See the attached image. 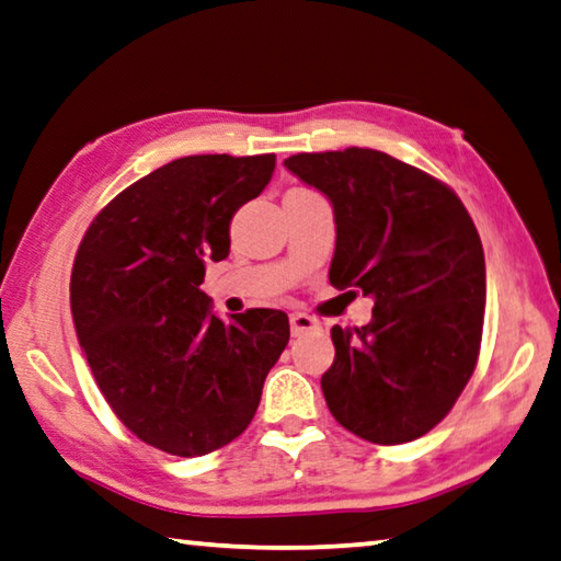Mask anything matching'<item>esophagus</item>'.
Segmentation results:
<instances>
[{
  "mask_svg": "<svg viewBox=\"0 0 561 561\" xmlns=\"http://www.w3.org/2000/svg\"><path fill=\"white\" fill-rule=\"evenodd\" d=\"M289 323H291V333L294 335H304V333H311V331H319L321 323L313 319L309 313H301V311H294L289 316Z\"/></svg>",
  "mask_w": 561,
  "mask_h": 561,
  "instance_id": "1",
  "label": "esophagus"
}]
</instances>
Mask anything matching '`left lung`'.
Instances as JSON below:
<instances>
[{"label": "left lung", "instance_id": "8db88e82", "mask_svg": "<svg viewBox=\"0 0 561 561\" xmlns=\"http://www.w3.org/2000/svg\"><path fill=\"white\" fill-rule=\"evenodd\" d=\"M333 206L329 279L373 297V319L333 325L321 390L335 422L373 444L420 439L451 412L481 351L485 260L461 198L378 149L284 159Z\"/></svg>", "mask_w": 561, "mask_h": 561}]
</instances>
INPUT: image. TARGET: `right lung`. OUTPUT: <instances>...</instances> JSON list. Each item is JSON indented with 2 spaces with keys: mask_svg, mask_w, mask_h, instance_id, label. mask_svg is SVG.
Instances as JSON below:
<instances>
[{
  "mask_svg": "<svg viewBox=\"0 0 561 561\" xmlns=\"http://www.w3.org/2000/svg\"><path fill=\"white\" fill-rule=\"evenodd\" d=\"M272 171L274 154L174 159L112 198L80 242V348L112 412L154 449L191 458L230 444L287 348V313L250 309L226 323L201 289L206 264L228 257L232 216Z\"/></svg>",
  "mask_w": 561,
  "mask_h": 561,
  "instance_id": "1",
  "label": "right lung"
}]
</instances>
